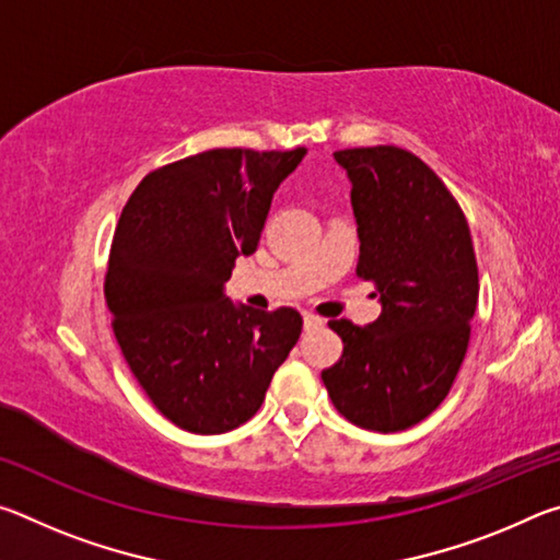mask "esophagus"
<instances>
[{
    "label": "esophagus",
    "mask_w": 560,
    "mask_h": 560,
    "mask_svg": "<svg viewBox=\"0 0 560 560\" xmlns=\"http://www.w3.org/2000/svg\"><path fill=\"white\" fill-rule=\"evenodd\" d=\"M318 326H324V318H318L314 314H303V328L311 330V328H318Z\"/></svg>",
    "instance_id": "obj_1"
}]
</instances>
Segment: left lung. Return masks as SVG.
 <instances>
[{"label": "left lung", "instance_id": "1", "mask_svg": "<svg viewBox=\"0 0 560 560\" xmlns=\"http://www.w3.org/2000/svg\"><path fill=\"white\" fill-rule=\"evenodd\" d=\"M353 189L360 257L383 314L371 326L328 320L343 355L320 377L336 410L373 432L422 422L450 395L479 299L467 217L420 158L395 145L334 153Z\"/></svg>", "mask_w": 560, "mask_h": 560}]
</instances>
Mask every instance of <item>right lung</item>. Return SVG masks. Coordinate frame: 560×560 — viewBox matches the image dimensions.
<instances>
[{"label":"right lung","instance_id":"1","mask_svg":"<svg viewBox=\"0 0 560 560\" xmlns=\"http://www.w3.org/2000/svg\"><path fill=\"white\" fill-rule=\"evenodd\" d=\"M306 148H217L153 170L113 234L106 303L130 373L170 422L222 434L252 420L296 346V308L224 296L236 257L257 252L271 197Z\"/></svg>","mask_w":560,"mask_h":560}]
</instances>
